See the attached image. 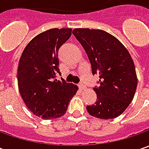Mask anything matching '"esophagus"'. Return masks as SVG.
Listing matches in <instances>:
<instances>
[{"mask_svg": "<svg viewBox=\"0 0 149 149\" xmlns=\"http://www.w3.org/2000/svg\"><path fill=\"white\" fill-rule=\"evenodd\" d=\"M79 89H80V90H84V89H85V85H84V84L82 83L79 84Z\"/></svg>", "mask_w": 149, "mask_h": 149, "instance_id": "esophagus-1", "label": "esophagus"}]
</instances>
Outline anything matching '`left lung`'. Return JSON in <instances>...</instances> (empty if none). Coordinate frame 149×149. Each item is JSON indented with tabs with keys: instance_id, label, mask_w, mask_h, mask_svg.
Returning <instances> with one entry per match:
<instances>
[{
	"instance_id": "obj_1",
	"label": "left lung",
	"mask_w": 149,
	"mask_h": 149,
	"mask_svg": "<svg viewBox=\"0 0 149 149\" xmlns=\"http://www.w3.org/2000/svg\"><path fill=\"white\" fill-rule=\"evenodd\" d=\"M73 34L89 57L93 74L100 75L95 104L87 106L90 115L101 119L119 116L134 97L138 79L128 49L117 38L102 30L79 28Z\"/></svg>"
}]
</instances>
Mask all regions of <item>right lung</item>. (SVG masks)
Listing matches in <instances>:
<instances>
[{
	"label": "right lung",
	"instance_id": "right-lung-1",
	"mask_svg": "<svg viewBox=\"0 0 149 149\" xmlns=\"http://www.w3.org/2000/svg\"><path fill=\"white\" fill-rule=\"evenodd\" d=\"M72 29H50L34 37L20 56L17 80L21 98L35 115L44 119L63 116L78 86L56 75L58 50L70 39Z\"/></svg>",
	"mask_w": 149,
	"mask_h": 149
}]
</instances>
